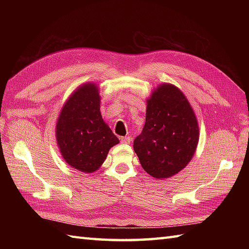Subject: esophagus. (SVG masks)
Returning a JSON list of instances; mask_svg holds the SVG:
<instances>
[{
	"mask_svg": "<svg viewBox=\"0 0 249 249\" xmlns=\"http://www.w3.org/2000/svg\"><path fill=\"white\" fill-rule=\"evenodd\" d=\"M120 139H121L122 143H130L131 139H133V138H131L130 136H126V137H121Z\"/></svg>",
	"mask_w": 249,
	"mask_h": 249,
	"instance_id": "1",
	"label": "esophagus"
}]
</instances>
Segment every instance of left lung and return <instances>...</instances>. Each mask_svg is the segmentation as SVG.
I'll return each instance as SVG.
<instances>
[{
    "label": "left lung",
    "instance_id": "left-lung-1",
    "mask_svg": "<svg viewBox=\"0 0 249 249\" xmlns=\"http://www.w3.org/2000/svg\"><path fill=\"white\" fill-rule=\"evenodd\" d=\"M198 140L188 100L172 84H161L147 100L144 127L134 140L142 168L153 178H170L192 160Z\"/></svg>",
    "mask_w": 249,
    "mask_h": 249
}]
</instances>
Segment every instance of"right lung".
Returning a JSON list of instances; mask_svg holds the SVG:
<instances>
[{
    "mask_svg": "<svg viewBox=\"0 0 249 249\" xmlns=\"http://www.w3.org/2000/svg\"><path fill=\"white\" fill-rule=\"evenodd\" d=\"M96 84H83L68 98L57 120L56 139L68 165L86 173L96 171L119 139L105 123Z\"/></svg>",
    "mask_w": 249,
    "mask_h": 249,
    "instance_id": "1",
    "label": "right lung"
}]
</instances>
